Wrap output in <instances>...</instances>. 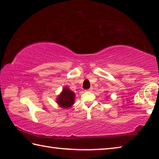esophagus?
Here are the masks:
<instances>
[{"label": "esophagus", "mask_w": 159, "mask_h": 159, "mask_svg": "<svg viewBox=\"0 0 159 159\" xmlns=\"http://www.w3.org/2000/svg\"><path fill=\"white\" fill-rule=\"evenodd\" d=\"M92 90V88H89V89H88V92H91Z\"/></svg>", "instance_id": "esophagus-1"}]
</instances>
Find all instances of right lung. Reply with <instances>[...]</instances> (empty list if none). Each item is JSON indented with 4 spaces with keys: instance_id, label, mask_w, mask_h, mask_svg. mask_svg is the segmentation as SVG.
Returning <instances> with one entry per match:
<instances>
[{
    "instance_id": "right-lung-1",
    "label": "right lung",
    "mask_w": 159,
    "mask_h": 159,
    "mask_svg": "<svg viewBox=\"0 0 159 159\" xmlns=\"http://www.w3.org/2000/svg\"><path fill=\"white\" fill-rule=\"evenodd\" d=\"M75 93L67 86L63 88L62 92L56 98V103L60 107L70 109L74 104Z\"/></svg>"
}]
</instances>
